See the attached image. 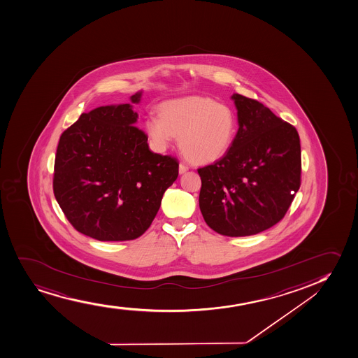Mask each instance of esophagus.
<instances>
[{
    "instance_id": "34e87169",
    "label": "esophagus",
    "mask_w": 358,
    "mask_h": 358,
    "mask_svg": "<svg viewBox=\"0 0 358 358\" xmlns=\"http://www.w3.org/2000/svg\"><path fill=\"white\" fill-rule=\"evenodd\" d=\"M188 165H185V163H180V173H185V171H188Z\"/></svg>"
}]
</instances>
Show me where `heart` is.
I'll return each mask as SVG.
<instances>
[{
    "mask_svg": "<svg viewBox=\"0 0 358 358\" xmlns=\"http://www.w3.org/2000/svg\"><path fill=\"white\" fill-rule=\"evenodd\" d=\"M145 129L157 148L165 149L178 136L182 152L196 163H210L232 145L237 120L229 106L205 96L165 101L159 115H150Z\"/></svg>",
    "mask_w": 358,
    "mask_h": 358,
    "instance_id": "heart-1",
    "label": "heart"
}]
</instances>
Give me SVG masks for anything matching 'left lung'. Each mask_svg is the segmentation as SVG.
Returning a JSON list of instances; mask_svg holds the SVG:
<instances>
[{
  "mask_svg": "<svg viewBox=\"0 0 358 358\" xmlns=\"http://www.w3.org/2000/svg\"><path fill=\"white\" fill-rule=\"evenodd\" d=\"M239 129L225 156L197 169L199 205L210 229L252 236L285 217L301 185V146L293 124L257 100L234 94Z\"/></svg>",
  "mask_w": 358,
  "mask_h": 358,
  "instance_id": "8db88e82",
  "label": "left lung"
}]
</instances>
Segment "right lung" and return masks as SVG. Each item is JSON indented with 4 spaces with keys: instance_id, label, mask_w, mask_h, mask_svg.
Returning a JSON list of instances; mask_svg holds the SVG:
<instances>
[{
    "instance_id": "1",
    "label": "right lung",
    "mask_w": 358,
    "mask_h": 358,
    "mask_svg": "<svg viewBox=\"0 0 358 358\" xmlns=\"http://www.w3.org/2000/svg\"><path fill=\"white\" fill-rule=\"evenodd\" d=\"M137 117L129 103L99 107L82 113L58 143L55 197L73 229L97 241L141 237L178 176L177 158L149 149Z\"/></svg>"
}]
</instances>
